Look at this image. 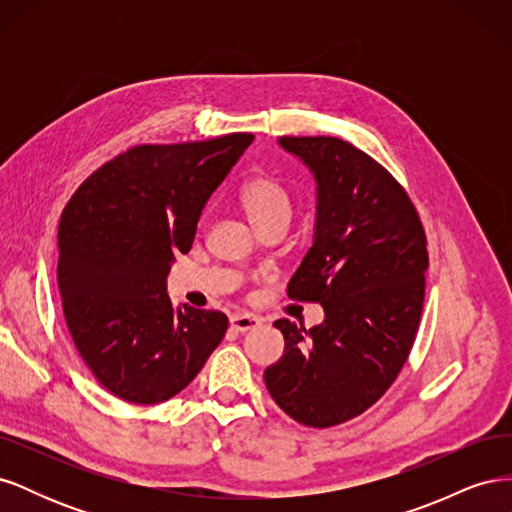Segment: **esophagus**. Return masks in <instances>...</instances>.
Segmentation results:
<instances>
[{"instance_id": "1", "label": "esophagus", "mask_w": 512, "mask_h": 512, "mask_svg": "<svg viewBox=\"0 0 512 512\" xmlns=\"http://www.w3.org/2000/svg\"><path fill=\"white\" fill-rule=\"evenodd\" d=\"M260 324H262V320L258 316H252V314H232L230 316V327L239 331V333L258 329Z\"/></svg>"}]
</instances>
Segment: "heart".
Wrapping results in <instances>:
<instances>
[{
    "label": "heart",
    "instance_id": "1",
    "mask_svg": "<svg viewBox=\"0 0 512 512\" xmlns=\"http://www.w3.org/2000/svg\"><path fill=\"white\" fill-rule=\"evenodd\" d=\"M239 200L260 230L269 224H288L292 215V194L286 185L273 175H256L241 185Z\"/></svg>",
    "mask_w": 512,
    "mask_h": 512
}]
</instances>
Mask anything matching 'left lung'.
<instances>
[{"mask_svg":"<svg viewBox=\"0 0 512 512\" xmlns=\"http://www.w3.org/2000/svg\"><path fill=\"white\" fill-rule=\"evenodd\" d=\"M280 143L318 181L314 245L288 297L320 303L324 322H273L286 350L265 382L294 421L327 429L374 406L404 369L423 314L427 235L404 185L369 153L335 136Z\"/></svg>","mask_w":512,"mask_h":512,"instance_id":"obj_1","label":"left lung"}]
</instances>
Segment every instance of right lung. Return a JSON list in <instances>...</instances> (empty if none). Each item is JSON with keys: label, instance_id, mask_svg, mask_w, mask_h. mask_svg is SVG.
Instances as JSON below:
<instances>
[{"label": "right lung", "instance_id": "obj_1", "mask_svg": "<svg viewBox=\"0 0 512 512\" xmlns=\"http://www.w3.org/2000/svg\"><path fill=\"white\" fill-rule=\"evenodd\" d=\"M254 134L136 145L91 173L61 213L57 282L72 342L91 374L130 404H160L188 386L228 329L222 312L166 294L177 252Z\"/></svg>", "mask_w": 512, "mask_h": 512}]
</instances>
